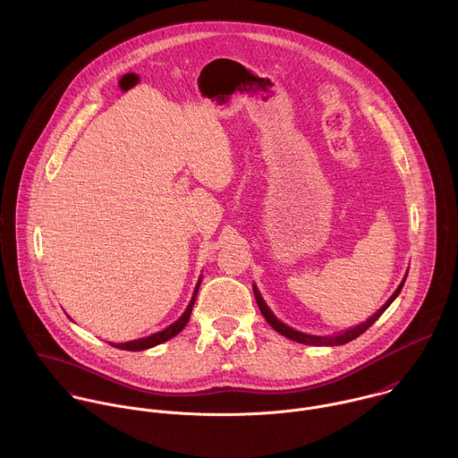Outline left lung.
Wrapping results in <instances>:
<instances>
[{
    "label": "left lung",
    "instance_id": "8db88e82",
    "mask_svg": "<svg viewBox=\"0 0 458 458\" xmlns=\"http://www.w3.org/2000/svg\"><path fill=\"white\" fill-rule=\"evenodd\" d=\"M405 276H407V275H405ZM403 282H405V280H402V284L398 285V289L393 293L392 298H390L370 319H367V321L361 323L360 327H351V329H347V331H344V333H338V335H333V336L305 335V333H300V331H296V329H293V327H285L284 323H280V321L269 312V309H267V305L264 303V300H262L261 294H259V291H258L256 285H254V294H256V300H258V305H259V310H261L264 319L269 323V327H273V329H276L280 335H284V336H287V338H291V340H296V342H300V344H307V345H342V344H347V342L354 340V338L360 336L361 333H365L369 327H372V325L383 316V312L390 307V303L398 296V293L402 291Z\"/></svg>",
    "mask_w": 458,
    "mask_h": 458
}]
</instances>
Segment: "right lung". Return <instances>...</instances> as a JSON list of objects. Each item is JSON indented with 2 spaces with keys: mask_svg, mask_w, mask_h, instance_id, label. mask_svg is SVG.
I'll list each match as a JSON object with an SVG mask.
<instances>
[{
  "mask_svg": "<svg viewBox=\"0 0 458 458\" xmlns=\"http://www.w3.org/2000/svg\"><path fill=\"white\" fill-rule=\"evenodd\" d=\"M200 284V282H199ZM199 284H197L196 291H194V296L191 300V305L187 307L185 314L169 327H165L164 331H158L155 335H149L146 338H139V340H131V342H125V344H113L109 342L113 347H118V349H123V351H144V349H149L153 345H158L169 338H173L174 335H178L183 327H187L189 319H191V314H192V307H194V301H196L197 291H199Z\"/></svg>",
  "mask_w": 458,
  "mask_h": 458,
  "instance_id": "1",
  "label": "right lung"
}]
</instances>
